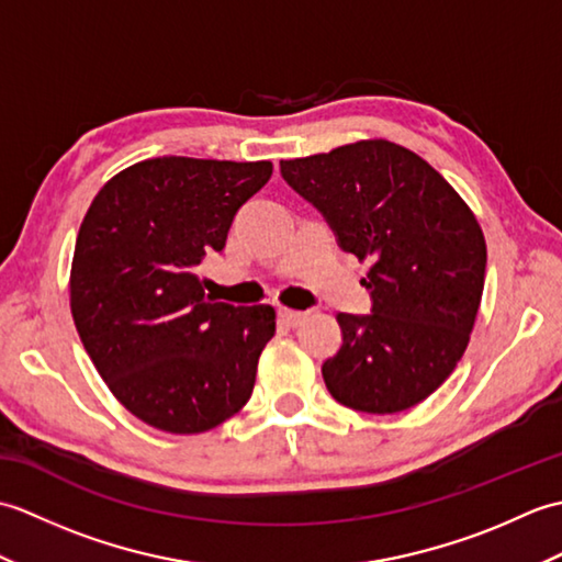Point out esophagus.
I'll return each mask as SVG.
<instances>
[{
	"instance_id": "34e87169",
	"label": "esophagus",
	"mask_w": 562,
	"mask_h": 562,
	"mask_svg": "<svg viewBox=\"0 0 562 562\" xmlns=\"http://www.w3.org/2000/svg\"><path fill=\"white\" fill-rule=\"evenodd\" d=\"M278 316H280V321H282V324H288V326H300L302 324V321L306 318V312H294V308H280V312H278Z\"/></svg>"
}]
</instances>
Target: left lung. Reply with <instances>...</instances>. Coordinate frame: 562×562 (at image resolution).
I'll list each match as a JSON object with an SVG mask.
<instances>
[{"label":"left lung","mask_w":562,"mask_h":562,"mask_svg":"<svg viewBox=\"0 0 562 562\" xmlns=\"http://www.w3.org/2000/svg\"><path fill=\"white\" fill-rule=\"evenodd\" d=\"M342 250L372 262V314H338L342 345L321 367L352 411L389 415L435 393L465 352L485 282V236L432 166L389 139L280 161Z\"/></svg>","instance_id":"8db88e82"}]
</instances>
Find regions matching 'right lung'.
Instances as JSON below:
<instances>
[{
  "mask_svg": "<svg viewBox=\"0 0 562 562\" xmlns=\"http://www.w3.org/2000/svg\"><path fill=\"white\" fill-rule=\"evenodd\" d=\"M270 176V161L145 159L83 214L71 318L105 386L142 423L200 435L254 393L274 308L207 300L195 268L224 248L234 214Z\"/></svg>",
  "mask_w": 562,
  "mask_h": 562,
  "instance_id": "right-lung-1",
  "label": "right lung"
}]
</instances>
